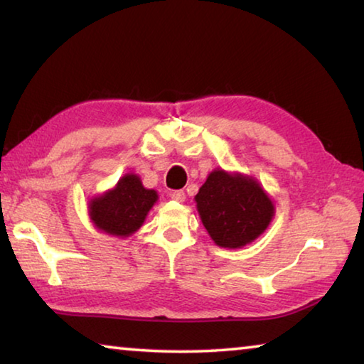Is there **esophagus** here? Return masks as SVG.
Wrapping results in <instances>:
<instances>
[{
	"instance_id": "esophagus-1",
	"label": "esophagus",
	"mask_w": 364,
	"mask_h": 364,
	"mask_svg": "<svg viewBox=\"0 0 364 364\" xmlns=\"http://www.w3.org/2000/svg\"><path fill=\"white\" fill-rule=\"evenodd\" d=\"M170 197L176 202H184V199H186V194H184L183 191H173V193H170Z\"/></svg>"
}]
</instances>
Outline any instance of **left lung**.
Listing matches in <instances>:
<instances>
[{
	"label": "left lung",
	"instance_id": "left-lung-1",
	"mask_svg": "<svg viewBox=\"0 0 364 364\" xmlns=\"http://www.w3.org/2000/svg\"><path fill=\"white\" fill-rule=\"evenodd\" d=\"M202 225L223 249H241L267 231L274 204L254 176L215 168L194 197Z\"/></svg>",
	"mask_w": 364,
	"mask_h": 364
}]
</instances>
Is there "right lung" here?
Masks as SVG:
<instances>
[{
  "mask_svg": "<svg viewBox=\"0 0 364 364\" xmlns=\"http://www.w3.org/2000/svg\"><path fill=\"white\" fill-rule=\"evenodd\" d=\"M157 199V191L144 188L138 175L127 173L114 188L88 202V215L96 230L123 239L143 226Z\"/></svg>",
  "mask_w": 364,
  "mask_h": 364,
  "instance_id": "obj_1",
  "label": "right lung"
}]
</instances>
